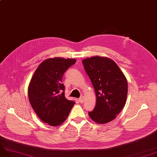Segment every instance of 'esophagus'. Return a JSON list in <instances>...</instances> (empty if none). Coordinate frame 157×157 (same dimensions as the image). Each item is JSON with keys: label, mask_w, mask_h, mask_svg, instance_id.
<instances>
[{"label": "esophagus", "mask_w": 157, "mask_h": 157, "mask_svg": "<svg viewBox=\"0 0 157 157\" xmlns=\"http://www.w3.org/2000/svg\"><path fill=\"white\" fill-rule=\"evenodd\" d=\"M78 101H79V102H81V103H83L84 101H85V97H84L83 96H82L81 98L78 99Z\"/></svg>", "instance_id": "obj_1"}]
</instances>
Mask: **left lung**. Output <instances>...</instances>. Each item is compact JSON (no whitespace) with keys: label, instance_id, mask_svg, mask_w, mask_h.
I'll return each instance as SVG.
<instances>
[{"label":"left lung","instance_id":"1","mask_svg":"<svg viewBox=\"0 0 157 157\" xmlns=\"http://www.w3.org/2000/svg\"><path fill=\"white\" fill-rule=\"evenodd\" d=\"M96 93L94 110L89 113L95 123L105 124L114 120L127 101L128 83L114 60L95 56L82 60Z\"/></svg>","mask_w":157,"mask_h":157}]
</instances>
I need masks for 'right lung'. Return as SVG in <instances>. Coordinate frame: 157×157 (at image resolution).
I'll return each mask as SVG.
<instances>
[{"label":"right lung","instance_id":"1","mask_svg":"<svg viewBox=\"0 0 157 157\" xmlns=\"http://www.w3.org/2000/svg\"><path fill=\"white\" fill-rule=\"evenodd\" d=\"M76 63L75 59H46L37 67L28 87L30 105L42 121L50 126L64 123L75 104L64 97L63 76Z\"/></svg>","mask_w":157,"mask_h":157}]
</instances>
